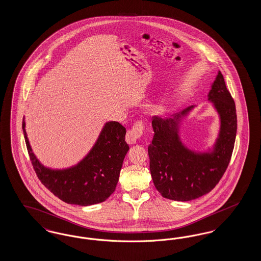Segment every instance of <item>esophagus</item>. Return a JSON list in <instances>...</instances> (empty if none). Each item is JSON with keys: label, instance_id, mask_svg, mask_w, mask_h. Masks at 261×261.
Returning <instances> with one entry per match:
<instances>
[{"label": "esophagus", "instance_id": "34e87169", "mask_svg": "<svg viewBox=\"0 0 261 261\" xmlns=\"http://www.w3.org/2000/svg\"><path fill=\"white\" fill-rule=\"evenodd\" d=\"M145 126L143 121L141 120H138L136 121L133 126L131 127V129H129L127 131V134H126V142L130 145L132 144H136L137 141L142 137L143 133H144V129Z\"/></svg>", "mask_w": 261, "mask_h": 261}]
</instances>
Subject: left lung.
<instances>
[{
  "label": "left lung",
  "mask_w": 261,
  "mask_h": 261,
  "mask_svg": "<svg viewBox=\"0 0 261 261\" xmlns=\"http://www.w3.org/2000/svg\"><path fill=\"white\" fill-rule=\"evenodd\" d=\"M220 116V131L211 152L197 153L179 138V122L194 106L173 118L152 116L153 138L148 148L149 170L154 187L163 198L188 201L206 195L225 173L234 149L237 134L235 101L219 71L208 94Z\"/></svg>",
  "instance_id": "left-lung-1"
}]
</instances>
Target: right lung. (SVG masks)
I'll return each instance as SVG.
<instances>
[{
    "label": "right lung",
    "mask_w": 261,
    "mask_h": 261,
    "mask_svg": "<svg viewBox=\"0 0 261 261\" xmlns=\"http://www.w3.org/2000/svg\"><path fill=\"white\" fill-rule=\"evenodd\" d=\"M26 148L41 183L66 203L87 206L105 201L114 192L125 155L126 129L116 121L103 126L90 152L73 167L53 170L43 166L32 152L22 122Z\"/></svg>",
    "instance_id": "obj_1"
}]
</instances>
